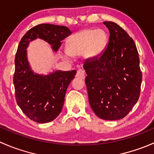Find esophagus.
Masks as SVG:
<instances>
[{"mask_svg":"<svg viewBox=\"0 0 154 154\" xmlns=\"http://www.w3.org/2000/svg\"><path fill=\"white\" fill-rule=\"evenodd\" d=\"M85 74H86V72H85L84 70L79 69L78 71H77V74H76V77H78V78H84Z\"/></svg>","mask_w":154,"mask_h":154,"instance_id":"1","label":"esophagus"}]
</instances>
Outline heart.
<instances>
[{
    "mask_svg": "<svg viewBox=\"0 0 154 154\" xmlns=\"http://www.w3.org/2000/svg\"><path fill=\"white\" fill-rule=\"evenodd\" d=\"M107 43V35L103 29H86L73 35L68 40V48L64 52L66 58L72 54L83 55L94 59L99 57Z\"/></svg>",
    "mask_w": 154,
    "mask_h": 154,
    "instance_id": "obj_1",
    "label": "heart"
}]
</instances>
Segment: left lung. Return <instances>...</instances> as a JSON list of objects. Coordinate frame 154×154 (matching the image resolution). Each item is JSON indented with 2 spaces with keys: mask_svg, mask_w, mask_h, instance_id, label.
Returning a JSON list of instances; mask_svg holds the SVG:
<instances>
[{
  "mask_svg": "<svg viewBox=\"0 0 154 154\" xmlns=\"http://www.w3.org/2000/svg\"><path fill=\"white\" fill-rule=\"evenodd\" d=\"M103 24L109 31L108 45L99 57L86 60L85 82L94 112L114 121L125 117L138 101L142 74L133 38L119 24Z\"/></svg>",
  "mask_w": 154,
  "mask_h": 154,
  "instance_id": "8db88e82",
  "label": "left lung"
}]
</instances>
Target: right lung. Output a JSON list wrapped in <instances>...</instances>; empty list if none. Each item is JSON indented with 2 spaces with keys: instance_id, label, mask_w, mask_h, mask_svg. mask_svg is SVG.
Here are the masks:
<instances>
[{
  "instance_id": "1",
  "label": "right lung",
  "mask_w": 154,
  "mask_h": 154,
  "mask_svg": "<svg viewBox=\"0 0 154 154\" xmlns=\"http://www.w3.org/2000/svg\"><path fill=\"white\" fill-rule=\"evenodd\" d=\"M71 34V31L66 26L38 24L29 29L18 45L13 76L15 100L23 112L37 123L52 122L60 115L66 90L76 71H56L46 76L34 74L27 62L26 48L29 42L39 38L57 51L61 42Z\"/></svg>"
}]
</instances>
